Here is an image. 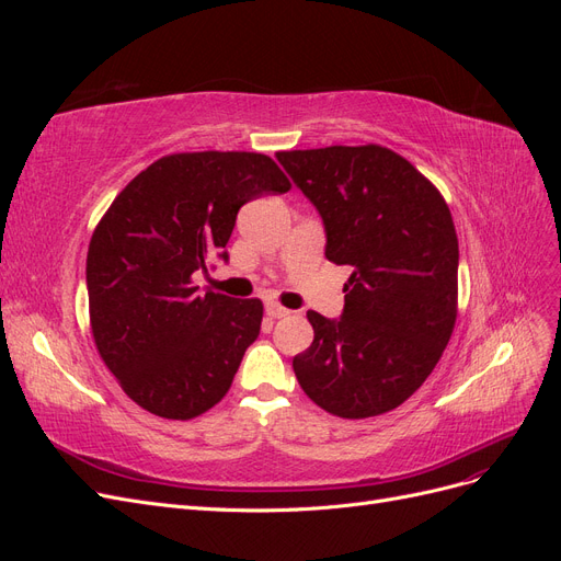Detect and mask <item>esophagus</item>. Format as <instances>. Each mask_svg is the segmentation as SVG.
<instances>
[{
    "label": "esophagus",
    "instance_id": "obj_1",
    "mask_svg": "<svg viewBox=\"0 0 561 561\" xmlns=\"http://www.w3.org/2000/svg\"><path fill=\"white\" fill-rule=\"evenodd\" d=\"M266 316L268 318H285V316H290V311L280 307L278 301H266Z\"/></svg>",
    "mask_w": 561,
    "mask_h": 561
}]
</instances>
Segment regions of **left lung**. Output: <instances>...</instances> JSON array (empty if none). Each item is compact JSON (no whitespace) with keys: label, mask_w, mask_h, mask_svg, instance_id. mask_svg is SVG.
Here are the masks:
<instances>
[{"label":"left lung","mask_w":561,"mask_h":561,"mask_svg":"<svg viewBox=\"0 0 561 561\" xmlns=\"http://www.w3.org/2000/svg\"><path fill=\"white\" fill-rule=\"evenodd\" d=\"M276 157L322 217L325 257L353 268L342 318L307 313L313 344L295 355L297 381L334 416L396 410L431 377L456 325L458 239L447 201L381 145Z\"/></svg>","instance_id":"1"}]
</instances>
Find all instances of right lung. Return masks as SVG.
I'll list each match as a JSON object with an SVG mask.
<instances>
[{
    "label": "right lung",
    "mask_w": 561,
    "mask_h": 561,
    "mask_svg": "<svg viewBox=\"0 0 561 561\" xmlns=\"http://www.w3.org/2000/svg\"><path fill=\"white\" fill-rule=\"evenodd\" d=\"M290 186L257 151H182L135 175L98 222L87 257L93 342L149 414L186 421L227 396L264 307L201 295L192 278L213 254L227 260L243 203Z\"/></svg>",
    "instance_id": "1"
}]
</instances>
